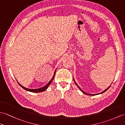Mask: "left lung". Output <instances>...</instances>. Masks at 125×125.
<instances>
[{"instance_id": "left-lung-1", "label": "left lung", "mask_w": 125, "mask_h": 125, "mask_svg": "<svg viewBox=\"0 0 125 125\" xmlns=\"http://www.w3.org/2000/svg\"><path fill=\"white\" fill-rule=\"evenodd\" d=\"M73 81H74V82H75V83L76 84V85L77 86H78V88L79 89V90H81V91L82 92H83V94H87V95H97V94H103V93H104V92H105V91H107V90L108 89H109L110 88V86H111V85H110V86H109V87H108V88L107 89H105V90H104V91H103V92H100V93H99V94H87V93H86V92H85L84 91H83V90H82L81 89V87H79L78 85H77V84L76 83V82H75V79H74V78H73Z\"/></svg>"}]
</instances>
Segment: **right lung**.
Masks as SVG:
<instances>
[{
  "label": "right lung",
  "mask_w": 125,
  "mask_h": 125,
  "mask_svg": "<svg viewBox=\"0 0 125 125\" xmlns=\"http://www.w3.org/2000/svg\"><path fill=\"white\" fill-rule=\"evenodd\" d=\"M56 71V69L55 70V72H54V75H53V77H52V78L51 80H50V81L48 82V83L46 85L44 86L43 87H41V88L36 89H28V88H26V87H24V86H22L21 85L20 83H19V82H18V83L19 84V85H20L21 87H22L23 89H25V90H26V91H30V92H43V91H44L46 90H47L48 87V86H49V85H50V84H51V83H52V80H53V79H54V77H55Z\"/></svg>",
  "instance_id": "1"
}]
</instances>
